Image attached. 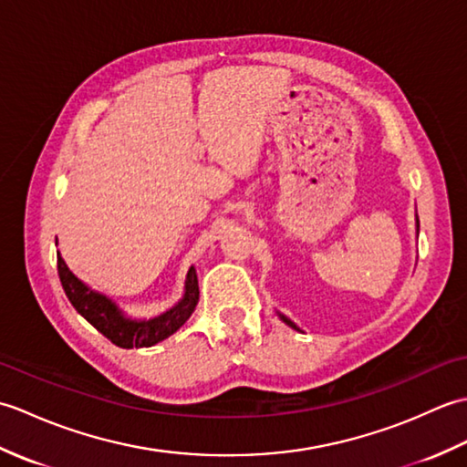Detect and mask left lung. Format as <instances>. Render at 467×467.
Returning <instances> with one entry per match:
<instances>
[{
	"label": "left lung",
	"mask_w": 467,
	"mask_h": 467,
	"mask_svg": "<svg viewBox=\"0 0 467 467\" xmlns=\"http://www.w3.org/2000/svg\"><path fill=\"white\" fill-rule=\"evenodd\" d=\"M415 233H418V234H420V218H418V213H415ZM276 315H279V317H281V321H283V323H286V325H289V327H293V329H295V331H301V329H299V327H296V325H295V323H293V321L289 319V317H286V315H283V313H279V311H276Z\"/></svg>",
	"instance_id": "obj_1"
}]
</instances>
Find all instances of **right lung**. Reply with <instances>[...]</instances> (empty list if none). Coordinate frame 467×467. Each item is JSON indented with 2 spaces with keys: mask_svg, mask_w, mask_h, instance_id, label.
<instances>
[{
  "mask_svg": "<svg viewBox=\"0 0 467 467\" xmlns=\"http://www.w3.org/2000/svg\"><path fill=\"white\" fill-rule=\"evenodd\" d=\"M57 275L59 281H62L66 296L74 305V309L92 327H96L106 339H110L114 345L122 347V349L152 347L168 339V337L176 333L188 321V317L192 315L198 303V276L194 266H191L186 273L182 299H178V303L172 305L171 309L150 317V319H134V317L126 315L110 296L92 289V286H88L84 281L78 279L67 269V265L59 253Z\"/></svg>",
  "mask_w": 467,
  "mask_h": 467,
  "instance_id": "add662e5",
  "label": "right lung"
}]
</instances>
